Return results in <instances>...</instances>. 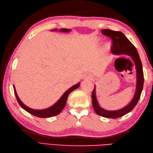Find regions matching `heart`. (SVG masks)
Here are the masks:
<instances>
[{
  "label": "heart",
  "instance_id": "1",
  "mask_svg": "<svg viewBox=\"0 0 153 153\" xmlns=\"http://www.w3.org/2000/svg\"><path fill=\"white\" fill-rule=\"evenodd\" d=\"M108 47H109V45L108 44H106L105 46V48H106H106H108Z\"/></svg>",
  "mask_w": 153,
  "mask_h": 153
}]
</instances>
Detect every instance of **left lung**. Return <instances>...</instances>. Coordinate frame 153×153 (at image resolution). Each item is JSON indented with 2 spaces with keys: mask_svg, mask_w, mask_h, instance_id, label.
I'll return each instance as SVG.
<instances>
[{
  "mask_svg": "<svg viewBox=\"0 0 153 153\" xmlns=\"http://www.w3.org/2000/svg\"><path fill=\"white\" fill-rule=\"evenodd\" d=\"M102 33L106 37H108L112 40L111 52L114 54H126L131 57L134 61L136 70H137V89L134 99L131 102L122 109L116 111H108L100 108L97 102L95 96V89L94 88L92 92V102L93 106L95 112L99 116L109 118H118L124 116L134 108L137 105L139 99L141 97V94L143 87L144 76L143 71L142 63L139 58L138 52L135 46L128 40L125 35L120 31H112L108 29L102 30Z\"/></svg>",
  "mask_w": 153,
  "mask_h": 153,
  "instance_id": "obj_1",
  "label": "left lung"
}]
</instances>
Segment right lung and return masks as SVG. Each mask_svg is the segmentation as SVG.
Segmentation results:
<instances>
[{"label":"right lung","mask_w":153,"mask_h":153,"mask_svg":"<svg viewBox=\"0 0 153 153\" xmlns=\"http://www.w3.org/2000/svg\"><path fill=\"white\" fill-rule=\"evenodd\" d=\"M56 30H54V31H56ZM60 31H69L70 30H67V29L63 28V29H62ZM79 85H80L79 83H77L76 85L71 87L70 89H69L64 93V95L62 96V97L59 99V100H58V101L56 104H55V105L52 106L51 107H50V108H47V109H44V110H34V109H31L30 108H29V107L26 106L22 102L21 100H19V99L18 98L17 93H16V91L14 86V93H15V95L16 97V99H17L19 105L21 106L22 108H24L25 110H26L27 112L30 113L31 114L37 117H39V118H50V117H53V116L59 114L62 110L64 109L65 105H66V103L69 94L71 91H73L74 90L78 88Z\"/></svg>","instance_id":"right-lung-1"}]
</instances>
